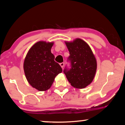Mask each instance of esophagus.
Masks as SVG:
<instances>
[{
    "label": "esophagus",
    "mask_w": 125,
    "mask_h": 125,
    "mask_svg": "<svg viewBox=\"0 0 125 125\" xmlns=\"http://www.w3.org/2000/svg\"><path fill=\"white\" fill-rule=\"evenodd\" d=\"M60 64V65H61V67H62V68H63V67H64V63H61Z\"/></svg>",
    "instance_id": "obj_1"
}]
</instances>
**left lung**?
Here are the masks:
<instances>
[{
    "instance_id": "1",
    "label": "left lung",
    "mask_w": 125,
    "mask_h": 125,
    "mask_svg": "<svg viewBox=\"0 0 125 125\" xmlns=\"http://www.w3.org/2000/svg\"><path fill=\"white\" fill-rule=\"evenodd\" d=\"M65 43L70 54L68 59L71 68H65L63 72L72 86L83 89L94 79L97 68L96 58L90 46L83 40L76 39Z\"/></svg>"
}]
</instances>
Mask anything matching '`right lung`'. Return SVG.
<instances>
[{
    "mask_svg": "<svg viewBox=\"0 0 125 125\" xmlns=\"http://www.w3.org/2000/svg\"><path fill=\"white\" fill-rule=\"evenodd\" d=\"M54 42L39 41L34 44L25 57L24 70L29 83L39 91L51 88L55 77L62 72L60 64L54 61L51 53Z\"/></svg>",
    "mask_w": 125,
    "mask_h": 125,
    "instance_id": "obj_1",
    "label": "right lung"
}]
</instances>
